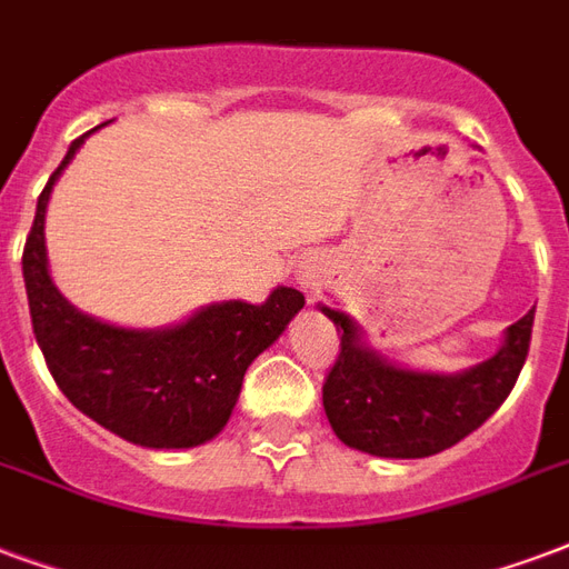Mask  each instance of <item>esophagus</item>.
<instances>
[{"label":"esophagus","instance_id":"1","mask_svg":"<svg viewBox=\"0 0 569 569\" xmlns=\"http://www.w3.org/2000/svg\"><path fill=\"white\" fill-rule=\"evenodd\" d=\"M300 284H302V290L309 293V300H315V297H318V293H320V281L315 279V276H302Z\"/></svg>","mask_w":569,"mask_h":569}]
</instances>
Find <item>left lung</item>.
Here are the masks:
<instances>
[{
  "label": "left lung",
  "mask_w": 569,
  "mask_h": 569,
  "mask_svg": "<svg viewBox=\"0 0 569 569\" xmlns=\"http://www.w3.org/2000/svg\"><path fill=\"white\" fill-rule=\"evenodd\" d=\"M341 336L339 360L323 383V411L341 443L381 459H426L489 420L528 357L533 311L503 330L501 348L471 369L420 371L396 366L362 339L357 320L318 306Z\"/></svg>",
  "instance_id": "left-lung-1"
}]
</instances>
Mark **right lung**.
I'll return each mask as SVG.
<instances>
[{"mask_svg":"<svg viewBox=\"0 0 569 569\" xmlns=\"http://www.w3.org/2000/svg\"><path fill=\"white\" fill-rule=\"evenodd\" d=\"M92 131L68 147L47 179L26 237L23 281L38 348L68 401L107 431L149 450L200 447L228 426L246 369L288 330L306 297L279 284L260 306L209 302L158 330L117 327L74 309L50 279L44 216L57 179Z\"/></svg>","mask_w":569,"mask_h":569,"instance_id":"right-lung-1","label":"right lung"}]
</instances>
